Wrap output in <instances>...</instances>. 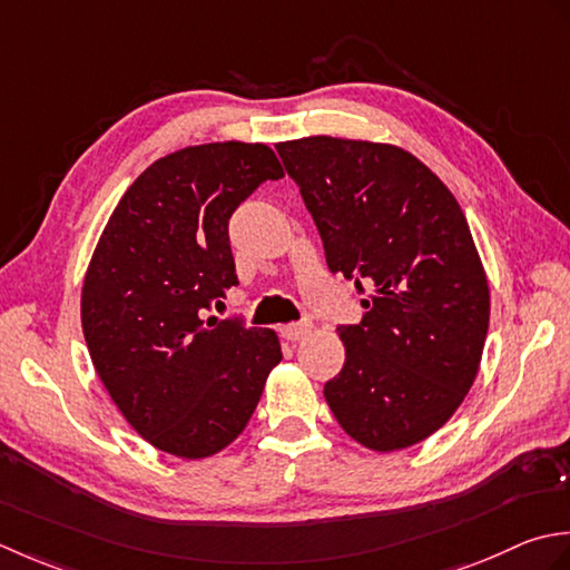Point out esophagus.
Returning <instances> with one entry per match:
<instances>
[{"mask_svg":"<svg viewBox=\"0 0 570 570\" xmlns=\"http://www.w3.org/2000/svg\"><path fill=\"white\" fill-rule=\"evenodd\" d=\"M312 332V322L302 320V322H289V324H283L281 327V334L285 336L287 342H299L305 340V336Z\"/></svg>","mask_w":570,"mask_h":570,"instance_id":"obj_1","label":"esophagus"}]
</instances>
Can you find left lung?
<instances>
[{
    "label": "left lung",
    "mask_w": 570,
    "mask_h": 570,
    "mask_svg": "<svg viewBox=\"0 0 570 570\" xmlns=\"http://www.w3.org/2000/svg\"><path fill=\"white\" fill-rule=\"evenodd\" d=\"M275 149L330 271L364 293L362 322L336 327L346 358L324 399L371 450L421 443L470 391L490 327V287L468 218L401 147L320 135Z\"/></svg>",
    "instance_id": "obj_1"
}]
</instances>
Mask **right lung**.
<instances>
[{
	"label": "right lung",
	"mask_w": 570,
	"mask_h": 570,
	"mask_svg": "<svg viewBox=\"0 0 570 570\" xmlns=\"http://www.w3.org/2000/svg\"><path fill=\"white\" fill-rule=\"evenodd\" d=\"M283 177L265 145L179 149L132 181L92 253L80 297L92 366L127 423L169 455L234 443L283 358L273 330L204 320L238 285L230 216Z\"/></svg>",
	"instance_id": "add662e5"
}]
</instances>
